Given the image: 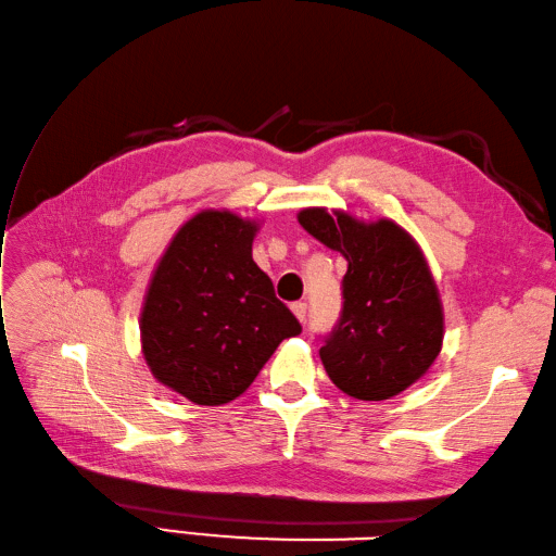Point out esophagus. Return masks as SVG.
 <instances>
[{"label": "esophagus", "mask_w": 556, "mask_h": 556, "mask_svg": "<svg viewBox=\"0 0 556 556\" xmlns=\"http://www.w3.org/2000/svg\"><path fill=\"white\" fill-rule=\"evenodd\" d=\"M305 309H307L305 303H293L291 305V313L295 315V319H299V321H305Z\"/></svg>", "instance_id": "1"}]
</instances>
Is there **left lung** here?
Segmentation results:
<instances>
[{
    "mask_svg": "<svg viewBox=\"0 0 556 556\" xmlns=\"http://www.w3.org/2000/svg\"><path fill=\"white\" fill-rule=\"evenodd\" d=\"M301 227L348 261L343 315L319 357L357 400H389L426 377L441 355L445 315L417 239L395 219L374 223L339 208L299 211Z\"/></svg>",
    "mask_w": 556,
    "mask_h": 556,
    "instance_id": "1",
    "label": "left lung"
}]
</instances>
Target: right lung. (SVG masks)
Here are the masks:
<instances>
[{
  "mask_svg": "<svg viewBox=\"0 0 556 556\" xmlns=\"http://www.w3.org/2000/svg\"><path fill=\"white\" fill-rule=\"evenodd\" d=\"M261 219L203 208L175 231L139 313L147 367L193 405L217 407L249 389L301 325L253 261Z\"/></svg>",
  "mask_w": 556,
  "mask_h": 556,
  "instance_id": "right-lung-1",
  "label": "right lung"
}]
</instances>
